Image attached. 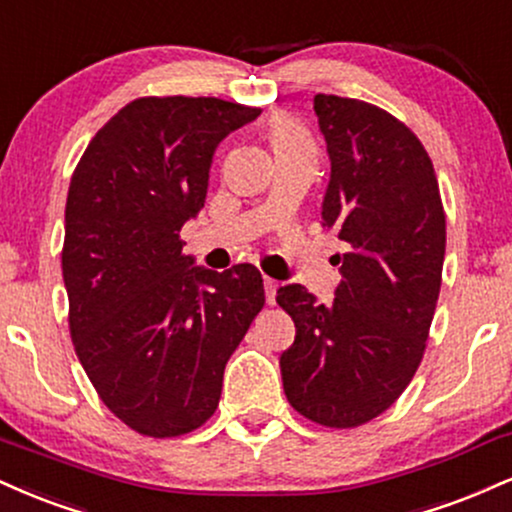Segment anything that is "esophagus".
<instances>
[{
    "label": "esophagus",
    "instance_id": "obj_1",
    "mask_svg": "<svg viewBox=\"0 0 512 512\" xmlns=\"http://www.w3.org/2000/svg\"><path fill=\"white\" fill-rule=\"evenodd\" d=\"M276 288H279V281L269 279V276H264V295H267V303L274 305L276 303Z\"/></svg>",
    "mask_w": 512,
    "mask_h": 512
}]
</instances>
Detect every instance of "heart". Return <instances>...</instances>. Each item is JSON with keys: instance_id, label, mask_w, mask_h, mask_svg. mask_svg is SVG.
<instances>
[{"instance_id": "heart-1", "label": "heart", "mask_w": 512, "mask_h": 512, "mask_svg": "<svg viewBox=\"0 0 512 512\" xmlns=\"http://www.w3.org/2000/svg\"><path fill=\"white\" fill-rule=\"evenodd\" d=\"M272 143H274V150H283V147H295V145H310L307 143V135L303 133V128H300L295 121L286 119V116H281V119L274 121Z\"/></svg>"}]
</instances>
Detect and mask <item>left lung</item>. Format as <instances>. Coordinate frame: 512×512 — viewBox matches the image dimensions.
I'll use <instances>...</instances> for the list:
<instances>
[{
  "instance_id": "left-lung-1",
  "label": "left lung",
  "mask_w": 512,
  "mask_h": 512,
  "mask_svg": "<svg viewBox=\"0 0 512 512\" xmlns=\"http://www.w3.org/2000/svg\"><path fill=\"white\" fill-rule=\"evenodd\" d=\"M331 176L322 226L346 245L329 307L300 283L276 291L295 322L281 355L288 403L348 429L396 403L420 367L441 288L446 214L432 159L405 123L374 104L315 95Z\"/></svg>"
}]
</instances>
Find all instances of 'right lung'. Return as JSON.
<instances>
[{
    "label": "right lung",
    "instance_id": "obj_1",
    "mask_svg": "<svg viewBox=\"0 0 512 512\" xmlns=\"http://www.w3.org/2000/svg\"><path fill=\"white\" fill-rule=\"evenodd\" d=\"M257 116L217 97H140L73 171L61 252L73 346L102 403L145 436L214 415L226 362L264 305L257 267H193L178 238L205 207L217 145Z\"/></svg>",
    "mask_w": 512,
    "mask_h": 512
}]
</instances>
